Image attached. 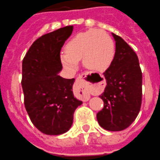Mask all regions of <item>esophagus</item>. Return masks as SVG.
I'll list each match as a JSON object with an SVG mask.
<instances>
[{"label":"esophagus","mask_w":160,"mask_h":160,"mask_svg":"<svg viewBox=\"0 0 160 160\" xmlns=\"http://www.w3.org/2000/svg\"><path fill=\"white\" fill-rule=\"evenodd\" d=\"M88 73L81 74L77 78L76 84L77 88H79V91L82 93V96L84 98V101H87L90 98V92H91V88L92 87V83L89 81V78H88Z\"/></svg>","instance_id":"34e87169"}]
</instances>
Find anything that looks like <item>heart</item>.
Here are the masks:
<instances>
[{
	"label": "heart",
	"mask_w": 160,
	"mask_h": 160,
	"mask_svg": "<svg viewBox=\"0 0 160 160\" xmlns=\"http://www.w3.org/2000/svg\"><path fill=\"white\" fill-rule=\"evenodd\" d=\"M114 56L112 39L104 31L92 29L80 32L69 40L66 52L60 54V61L66 69H74L82 59L87 69L103 72L111 66Z\"/></svg>",
	"instance_id": "1"
}]
</instances>
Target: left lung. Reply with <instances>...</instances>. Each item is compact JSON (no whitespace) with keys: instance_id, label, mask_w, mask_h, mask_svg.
<instances>
[{"instance_id":"left-lung-1","label":"left lung","mask_w":160,"mask_h":160,"mask_svg":"<svg viewBox=\"0 0 160 160\" xmlns=\"http://www.w3.org/2000/svg\"><path fill=\"white\" fill-rule=\"evenodd\" d=\"M112 35L116 52L111 66L104 72L107 85L99 96L104 108L97 113V119L103 129L119 131L128 128L140 111L142 73L134 50L121 37Z\"/></svg>"}]
</instances>
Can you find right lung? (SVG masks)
<instances>
[{
  "mask_svg": "<svg viewBox=\"0 0 160 160\" xmlns=\"http://www.w3.org/2000/svg\"><path fill=\"white\" fill-rule=\"evenodd\" d=\"M73 26L60 28L34 41L22 60L24 104L32 124L48 135H59L72 127L76 108L83 102L72 92L75 79L58 75L60 51Z\"/></svg>",
  "mask_w": 160,
  "mask_h": 160,
  "instance_id": "add662e5",
  "label": "right lung"
}]
</instances>
